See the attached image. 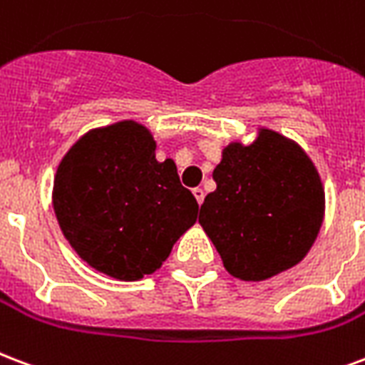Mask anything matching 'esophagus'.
Returning a JSON list of instances; mask_svg holds the SVG:
<instances>
[{
	"mask_svg": "<svg viewBox=\"0 0 365 365\" xmlns=\"http://www.w3.org/2000/svg\"><path fill=\"white\" fill-rule=\"evenodd\" d=\"M193 195H195V199H197V202H199V205H202V201H205V191H202L201 187H195Z\"/></svg>",
	"mask_w": 365,
	"mask_h": 365,
	"instance_id": "obj_1",
	"label": "esophagus"
}]
</instances>
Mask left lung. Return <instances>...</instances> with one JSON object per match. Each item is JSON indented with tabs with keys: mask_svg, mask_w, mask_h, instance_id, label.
<instances>
[{
	"mask_svg": "<svg viewBox=\"0 0 365 365\" xmlns=\"http://www.w3.org/2000/svg\"><path fill=\"white\" fill-rule=\"evenodd\" d=\"M202 226L227 274L266 282L302 262L325 218V189L294 139L258 126L250 143L233 139L212 172Z\"/></svg>",
	"mask_w": 365,
	"mask_h": 365,
	"instance_id": "obj_1",
	"label": "left lung"
}]
</instances>
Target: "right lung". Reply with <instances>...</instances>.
Returning <instances> with one entry per match:
<instances>
[{
    "label": "right lung",
    "mask_w": 365,
    "mask_h": 365,
    "mask_svg": "<svg viewBox=\"0 0 365 365\" xmlns=\"http://www.w3.org/2000/svg\"><path fill=\"white\" fill-rule=\"evenodd\" d=\"M155 151L143 124L118 120L78 138L55 172L61 232L83 262L118 282L157 272L197 222L199 205L176 163H158Z\"/></svg>",
    "instance_id": "add662e5"
}]
</instances>
